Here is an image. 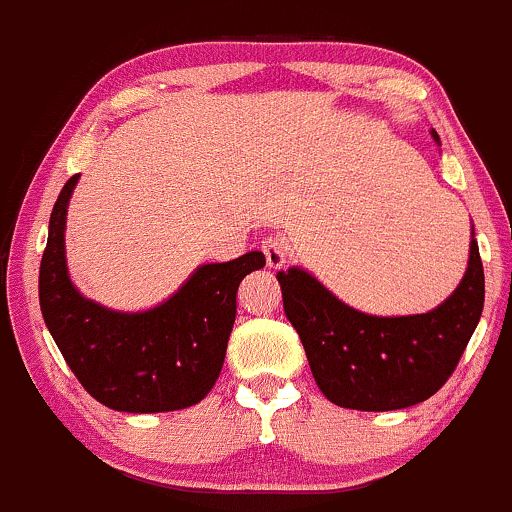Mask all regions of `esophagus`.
Wrapping results in <instances>:
<instances>
[{"instance_id": "1", "label": "esophagus", "mask_w": 512, "mask_h": 512, "mask_svg": "<svg viewBox=\"0 0 512 512\" xmlns=\"http://www.w3.org/2000/svg\"><path fill=\"white\" fill-rule=\"evenodd\" d=\"M263 254H266V261L270 268H282L287 261V244L282 237H268L266 242L261 244Z\"/></svg>"}]
</instances>
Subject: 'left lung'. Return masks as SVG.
<instances>
[{"mask_svg": "<svg viewBox=\"0 0 512 512\" xmlns=\"http://www.w3.org/2000/svg\"><path fill=\"white\" fill-rule=\"evenodd\" d=\"M431 136L438 141L436 131ZM278 282L321 393L362 412L402 410L438 393L484 309V266L474 232L458 290L426 314H362L302 268L280 270Z\"/></svg>", "mask_w": 512, "mask_h": 512, "instance_id": "1", "label": "left lung"}]
</instances>
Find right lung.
Returning <instances> with one entry per match:
<instances>
[{
    "mask_svg": "<svg viewBox=\"0 0 512 512\" xmlns=\"http://www.w3.org/2000/svg\"><path fill=\"white\" fill-rule=\"evenodd\" d=\"M78 174L59 191L40 261V311L64 362L95 400L117 412H174L210 393L225 362L237 290L266 266L261 251L206 263L148 311L124 314L76 290L66 270V208Z\"/></svg>",
    "mask_w": 512,
    "mask_h": 512,
    "instance_id": "1",
    "label": "right lung"
}]
</instances>
